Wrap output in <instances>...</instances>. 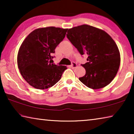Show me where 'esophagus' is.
<instances>
[{"instance_id": "esophagus-1", "label": "esophagus", "mask_w": 134, "mask_h": 134, "mask_svg": "<svg viewBox=\"0 0 134 134\" xmlns=\"http://www.w3.org/2000/svg\"><path fill=\"white\" fill-rule=\"evenodd\" d=\"M71 67L72 68V69H74V68L77 67V64L75 62H72Z\"/></svg>"}]
</instances>
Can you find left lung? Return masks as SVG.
I'll list each match as a JSON object with an SVG mask.
<instances>
[{
  "mask_svg": "<svg viewBox=\"0 0 134 134\" xmlns=\"http://www.w3.org/2000/svg\"><path fill=\"white\" fill-rule=\"evenodd\" d=\"M67 37L81 55H88V62L81 65L86 74L79 78L81 82L92 89L108 85L116 75L121 62L119 49L112 37L88 25L69 29Z\"/></svg>",
  "mask_w": 134,
  "mask_h": 134,
  "instance_id": "1",
  "label": "left lung"
}]
</instances>
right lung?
Wrapping results in <instances>:
<instances>
[{
    "label": "right lung",
    "mask_w": 134,
    "mask_h": 134,
    "mask_svg": "<svg viewBox=\"0 0 134 134\" xmlns=\"http://www.w3.org/2000/svg\"><path fill=\"white\" fill-rule=\"evenodd\" d=\"M67 30L54 26L38 28L22 43L18 54V66L29 85L38 89H48L62 78L67 67L51 64L50 60Z\"/></svg>",
    "instance_id": "obj_1"
}]
</instances>
